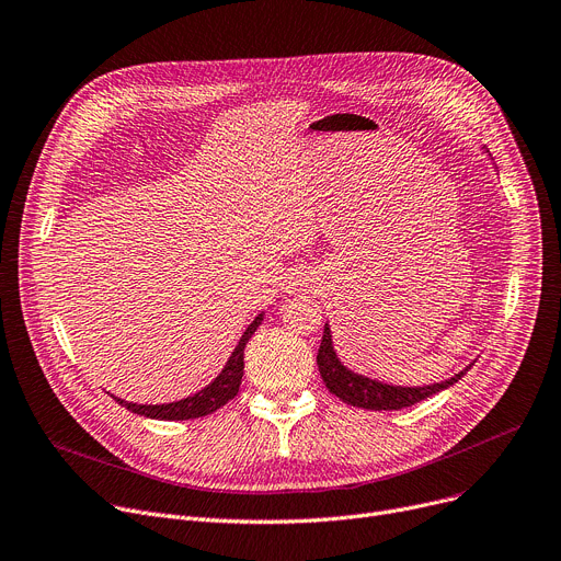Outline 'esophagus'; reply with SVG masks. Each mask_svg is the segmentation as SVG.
Listing matches in <instances>:
<instances>
[{
  "label": "esophagus",
  "mask_w": 561,
  "mask_h": 561,
  "mask_svg": "<svg viewBox=\"0 0 561 561\" xmlns=\"http://www.w3.org/2000/svg\"><path fill=\"white\" fill-rule=\"evenodd\" d=\"M286 282H288V288H293V290H309L313 286V277L309 273H302V271L290 273Z\"/></svg>",
  "instance_id": "esophagus-1"
}]
</instances>
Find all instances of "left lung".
<instances>
[{
    "label": "left lung",
    "mask_w": 561,
    "mask_h": 561,
    "mask_svg": "<svg viewBox=\"0 0 561 561\" xmlns=\"http://www.w3.org/2000/svg\"><path fill=\"white\" fill-rule=\"evenodd\" d=\"M318 370L325 387L330 389V393H334L339 400L352 404V407H362V409H373V411H393V409H402V407H411L416 404L438 391H444L448 387H453L455 381H459L466 370L470 366H466L461 373H457L455 377L438 381V385H430V387H393V385H385V381H377L364 375L352 373L350 368H345L341 364V359L336 357L334 345H332V332L330 325H325V332H322V341L318 347Z\"/></svg>",
    "instance_id": "left-lung-1"
}]
</instances>
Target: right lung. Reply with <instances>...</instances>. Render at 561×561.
Wrapping results in <instances>:
<instances>
[{"instance_id":"obj_1","label":"right lung","mask_w":561,"mask_h":561,"mask_svg":"<svg viewBox=\"0 0 561 561\" xmlns=\"http://www.w3.org/2000/svg\"><path fill=\"white\" fill-rule=\"evenodd\" d=\"M263 313H259L250 328L243 332L239 345L231 352V357L227 362V366L222 368V373L211 381L209 387H204L202 391H197L191 398H184L180 402H168V404H136V402H127L121 398H113L117 404H123L125 409L134 411V414H140L145 419H157V421H191V419H199V416H209L214 414L216 409L225 407L229 400L236 398L243 379V355H245V345L252 339V334L256 332V328L261 325Z\"/></svg>"}]
</instances>
